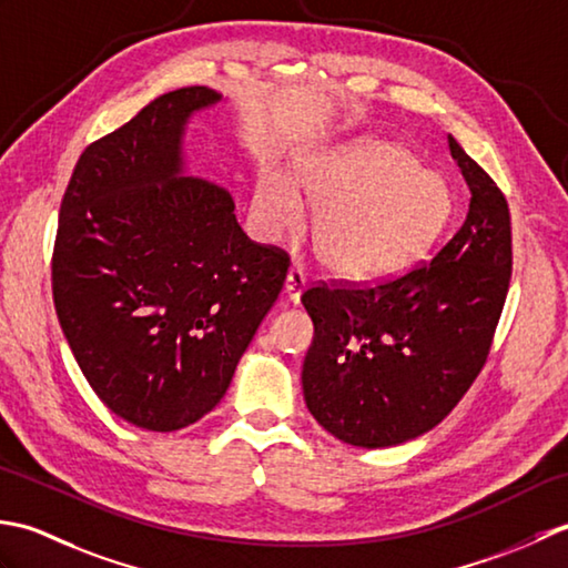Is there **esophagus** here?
I'll return each mask as SVG.
<instances>
[{
	"label": "esophagus",
	"mask_w": 568,
	"mask_h": 568,
	"mask_svg": "<svg viewBox=\"0 0 568 568\" xmlns=\"http://www.w3.org/2000/svg\"><path fill=\"white\" fill-rule=\"evenodd\" d=\"M306 288V274L304 270L298 267V264H292L286 272V282H284V292L288 296V301H294V304H298L301 298V292Z\"/></svg>",
	"instance_id": "obj_1"
}]
</instances>
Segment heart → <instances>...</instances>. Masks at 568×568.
Segmentation results:
<instances>
[{
  "instance_id": "b5f03b06",
  "label": "heart",
  "mask_w": 568,
  "mask_h": 568,
  "mask_svg": "<svg viewBox=\"0 0 568 568\" xmlns=\"http://www.w3.org/2000/svg\"><path fill=\"white\" fill-rule=\"evenodd\" d=\"M296 183L321 207L314 245L323 267L343 280L382 282L426 257L454 215V193L422 171L409 149L355 142L323 149L296 164ZM292 181L264 171L254 189V213L270 235L294 230L304 201Z\"/></svg>"
}]
</instances>
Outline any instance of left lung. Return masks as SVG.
I'll use <instances>...</instances> for the list:
<instances>
[{
	"mask_svg": "<svg viewBox=\"0 0 568 568\" xmlns=\"http://www.w3.org/2000/svg\"><path fill=\"white\" fill-rule=\"evenodd\" d=\"M448 149L470 205L434 260L375 284L333 280L301 294L314 321L306 407L351 446H397L434 429L488 361L513 276L510 207L450 134Z\"/></svg>",
	"mask_w": 568,
	"mask_h": 568,
	"instance_id": "1",
	"label": "left lung"
}]
</instances>
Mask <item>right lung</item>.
Segmentation results:
<instances>
[{
  "instance_id": "obj_1",
  "label": "right lung",
  "mask_w": 568,
  "mask_h": 568,
  "mask_svg": "<svg viewBox=\"0 0 568 568\" xmlns=\"http://www.w3.org/2000/svg\"><path fill=\"white\" fill-rule=\"evenodd\" d=\"M193 85L85 146L61 201L53 306L88 385L124 422L179 432L223 399L288 254L252 242L225 189L181 176Z\"/></svg>"
}]
</instances>
